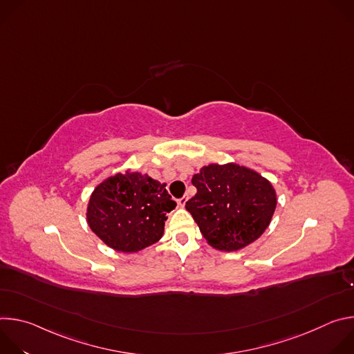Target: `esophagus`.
Wrapping results in <instances>:
<instances>
[{
  "label": "esophagus",
  "instance_id": "34e87169",
  "mask_svg": "<svg viewBox=\"0 0 354 354\" xmlns=\"http://www.w3.org/2000/svg\"><path fill=\"white\" fill-rule=\"evenodd\" d=\"M186 201H187V196H183V197L178 198V206H179V207H185Z\"/></svg>",
  "mask_w": 354,
  "mask_h": 354
}]
</instances>
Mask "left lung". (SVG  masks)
Masks as SVG:
<instances>
[{"instance_id":"1","label":"left lung","mask_w":354,"mask_h":354,"mask_svg":"<svg viewBox=\"0 0 354 354\" xmlns=\"http://www.w3.org/2000/svg\"><path fill=\"white\" fill-rule=\"evenodd\" d=\"M197 193L186 210L206 241L220 250H238L269 227L277 198L272 183L236 164H210L193 175Z\"/></svg>"}]
</instances>
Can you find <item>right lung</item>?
Here are the masks:
<instances>
[{"label": "right lung", "instance_id": "right-lung-1", "mask_svg": "<svg viewBox=\"0 0 354 354\" xmlns=\"http://www.w3.org/2000/svg\"><path fill=\"white\" fill-rule=\"evenodd\" d=\"M175 207L164 183L137 171H126L95 187L86 220L108 246L138 252L161 239L167 214Z\"/></svg>", "mask_w": 354, "mask_h": 354}]
</instances>
